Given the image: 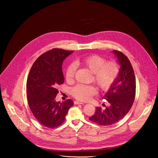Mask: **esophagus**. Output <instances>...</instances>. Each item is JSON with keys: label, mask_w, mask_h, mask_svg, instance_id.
<instances>
[{"label": "esophagus", "mask_w": 158, "mask_h": 158, "mask_svg": "<svg viewBox=\"0 0 158 158\" xmlns=\"http://www.w3.org/2000/svg\"><path fill=\"white\" fill-rule=\"evenodd\" d=\"M74 104H82V105L85 104V103L81 102H79V101H74Z\"/></svg>", "instance_id": "esophagus-1"}]
</instances>
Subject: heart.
Instances as JSON below:
<instances>
[{"label": "heart", "instance_id": "heart-1", "mask_svg": "<svg viewBox=\"0 0 158 158\" xmlns=\"http://www.w3.org/2000/svg\"><path fill=\"white\" fill-rule=\"evenodd\" d=\"M80 65L87 67L93 73L92 82L101 91H107L116 81L119 74V65L116 60H108L99 55L92 54L78 60ZM77 66L75 64H70L65 72V79L67 82L74 80ZM97 93V88L93 85L77 84L71 90L73 96L82 101L89 100Z\"/></svg>", "mask_w": 158, "mask_h": 158}]
</instances>
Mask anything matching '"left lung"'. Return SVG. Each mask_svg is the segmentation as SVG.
Masks as SVG:
<instances>
[{"label":"left lung","instance_id":"left-lung-1","mask_svg":"<svg viewBox=\"0 0 158 158\" xmlns=\"http://www.w3.org/2000/svg\"><path fill=\"white\" fill-rule=\"evenodd\" d=\"M121 65L119 76L104 96L109 106L105 109L96 108L89 120L101 126L114 124L123 119L131 109L136 96V78L129 59L123 52L113 51Z\"/></svg>","mask_w":158,"mask_h":158}]
</instances>
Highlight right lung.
<instances>
[{"label":"right lung","mask_w":158,"mask_h":158,"mask_svg":"<svg viewBox=\"0 0 158 158\" xmlns=\"http://www.w3.org/2000/svg\"><path fill=\"white\" fill-rule=\"evenodd\" d=\"M73 52L56 48L47 51L36 59L29 73L26 85L29 106L37 121L46 127L54 128L64 123L74 105L71 99L55 101L59 93L57 87L64 82L63 60Z\"/></svg>","instance_id":"obj_1"}]
</instances>
